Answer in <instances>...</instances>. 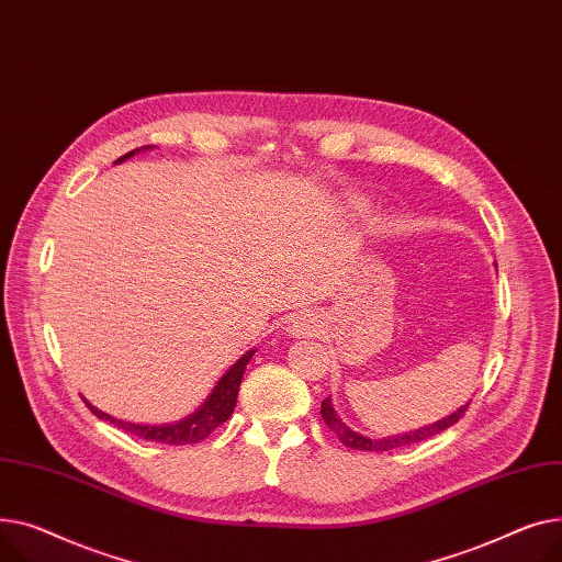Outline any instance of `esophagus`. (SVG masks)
<instances>
[{
    "instance_id": "esophagus-1",
    "label": "esophagus",
    "mask_w": 562,
    "mask_h": 562,
    "mask_svg": "<svg viewBox=\"0 0 562 562\" xmlns=\"http://www.w3.org/2000/svg\"><path fill=\"white\" fill-rule=\"evenodd\" d=\"M317 328H319V319H317V315H313V313H304V315H300V317H294L292 322H290V336L292 338H308V336H315L317 334Z\"/></svg>"
}]
</instances>
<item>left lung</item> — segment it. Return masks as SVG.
I'll return each instance as SVG.
<instances>
[{
	"instance_id": "left-lung-1",
	"label": "left lung",
	"mask_w": 562,
	"mask_h": 562,
	"mask_svg": "<svg viewBox=\"0 0 562 562\" xmlns=\"http://www.w3.org/2000/svg\"><path fill=\"white\" fill-rule=\"evenodd\" d=\"M470 404H465L463 408H458L456 413L438 419L436 424H426L422 428H415V431H408V434H400V436H390V438H368V436H360L356 434L353 428H349L334 411V404H331V397H326L322 402V411L319 415L324 417L326 426L331 428V431L342 440L345 447L349 449H360V451H390V449H397V447H406V445H415V442H422L426 438H431L440 431H445V428L453 426L460 417L465 415Z\"/></svg>"
}]
</instances>
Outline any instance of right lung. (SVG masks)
<instances>
[{
	"label": "right lung",
	"instance_id": "1",
	"mask_svg": "<svg viewBox=\"0 0 562 562\" xmlns=\"http://www.w3.org/2000/svg\"><path fill=\"white\" fill-rule=\"evenodd\" d=\"M136 151H140V149H134V151L120 156L115 162H122V160L131 158ZM251 356H254V349L243 353V358L238 362H234V366L226 370V374L217 381V385L209 394V400L204 402V406H200V411H194L192 415H188V417H183V419H179L175 424H134V422H124V419L111 417V415L102 413L99 408H94L88 400H83V402H86V406L90 408L92 415H97L99 419H106V422L115 424L117 428H122V431L136 436V438L151 440V442H162V445H194V442L209 438L215 431V428L220 424H224L231 417V413H234L236 402H238L240 381H243L245 368H247V362L251 360Z\"/></svg>",
	"mask_w": 562,
	"mask_h": 562
}]
</instances>
